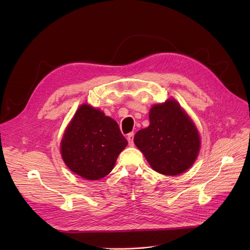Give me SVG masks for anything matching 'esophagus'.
Here are the masks:
<instances>
[{"label":"esophagus","mask_w":250,"mask_h":250,"mask_svg":"<svg viewBox=\"0 0 250 250\" xmlns=\"http://www.w3.org/2000/svg\"><path fill=\"white\" fill-rule=\"evenodd\" d=\"M134 133H129L128 135H127V142H128V145L129 146H133L134 145Z\"/></svg>","instance_id":"34e87169"}]
</instances>
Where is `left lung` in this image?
Listing matches in <instances>:
<instances>
[{
    "label": "left lung",
    "mask_w": 250,
    "mask_h": 250,
    "mask_svg": "<svg viewBox=\"0 0 250 250\" xmlns=\"http://www.w3.org/2000/svg\"><path fill=\"white\" fill-rule=\"evenodd\" d=\"M149 118V126L135 135L136 146L158 173L173 176L187 171L198 158L201 146L198 128L190 117L170 98L153 105Z\"/></svg>",
    "instance_id": "obj_1"
}]
</instances>
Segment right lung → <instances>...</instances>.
<instances>
[{"instance_id": "add662e5", "label": "right lung", "mask_w": 250, "mask_h": 250, "mask_svg": "<svg viewBox=\"0 0 250 250\" xmlns=\"http://www.w3.org/2000/svg\"><path fill=\"white\" fill-rule=\"evenodd\" d=\"M126 145L114 120L100 109L82 104L64 130L61 153L71 171L85 179L97 180L111 172Z\"/></svg>"}]
</instances>
